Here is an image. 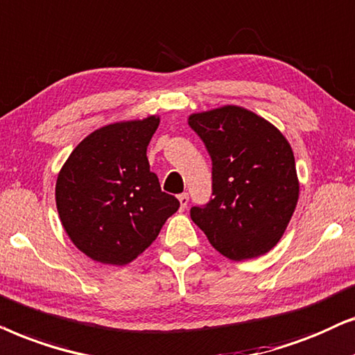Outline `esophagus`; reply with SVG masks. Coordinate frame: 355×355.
Wrapping results in <instances>:
<instances>
[{
	"label": "esophagus",
	"mask_w": 355,
	"mask_h": 355,
	"mask_svg": "<svg viewBox=\"0 0 355 355\" xmlns=\"http://www.w3.org/2000/svg\"><path fill=\"white\" fill-rule=\"evenodd\" d=\"M178 201H180L182 211H185V207L188 206V201H190V196H188V193H182V195H178Z\"/></svg>",
	"instance_id": "1"
}]
</instances>
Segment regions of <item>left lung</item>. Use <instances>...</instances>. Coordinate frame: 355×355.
Returning a JSON list of instances; mask_svg holds the SVG:
<instances>
[{"mask_svg": "<svg viewBox=\"0 0 355 355\" xmlns=\"http://www.w3.org/2000/svg\"><path fill=\"white\" fill-rule=\"evenodd\" d=\"M188 125L212 160V200L191 207L193 222L234 261L268 253L299 200L291 144L271 123L235 105L193 113Z\"/></svg>", "mask_w": 355, "mask_h": 355, "instance_id": "1", "label": "left lung"}]
</instances>
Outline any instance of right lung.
Returning a JSON list of instances; mask_svg holds the SVG:
<instances>
[{
  "mask_svg": "<svg viewBox=\"0 0 355 355\" xmlns=\"http://www.w3.org/2000/svg\"><path fill=\"white\" fill-rule=\"evenodd\" d=\"M159 121L153 115L102 126L76 146L60 170L55 196L61 224L94 261H133L180 207L160 190L146 155Z\"/></svg>",
  "mask_w": 355,
  "mask_h": 355,
  "instance_id": "add662e5",
  "label": "right lung"
}]
</instances>
